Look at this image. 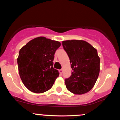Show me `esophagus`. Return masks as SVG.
Segmentation results:
<instances>
[{
	"instance_id": "34e87169",
	"label": "esophagus",
	"mask_w": 120,
	"mask_h": 120,
	"mask_svg": "<svg viewBox=\"0 0 120 120\" xmlns=\"http://www.w3.org/2000/svg\"><path fill=\"white\" fill-rule=\"evenodd\" d=\"M59 72H60V73H63V69H60V70H59Z\"/></svg>"
}]
</instances>
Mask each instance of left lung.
<instances>
[{
	"instance_id": "obj_1",
	"label": "left lung",
	"mask_w": 120,
	"mask_h": 120,
	"mask_svg": "<svg viewBox=\"0 0 120 120\" xmlns=\"http://www.w3.org/2000/svg\"><path fill=\"white\" fill-rule=\"evenodd\" d=\"M69 57L71 75L65 79L67 89L74 94H85L93 89L100 71V58L97 50L82 40L62 42Z\"/></svg>"
}]
</instances>
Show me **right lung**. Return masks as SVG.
Wrapping results in <instances>:
<instances>
[{"instance_id":"1","label":"right lung","mask_w":120,"mask_h":120,"mask_svg":"<svg viewBox=\"0 0 120 120\" xmlns=\"http://www.w3.org/2000/svg\"><path fill=\"white\" fill-rule=\"evenodd\" d=\"M60 46L58 41L39 37L20 49L17 58L19 74L30 91L43 93L53 86L59 75V71L53 68V61L56 49Z\"/></svg>"}]
</instances>
